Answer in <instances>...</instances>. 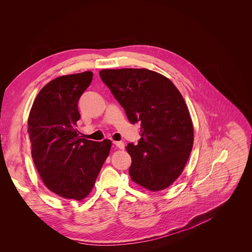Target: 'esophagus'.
<instances>
[{
    "label": "esophagus",
    "mask_w": 252,
    "mask_h": 252,
    "mask_svg": "<svg viewBox=\"0 0 252 252\" xmlns=\"http://www.w3.org/2000/svg\"><path fill=\"white\" fill-rule=\"evenodd\" d=\"M113 144L119 149H125V144L123 142H113Z\"/></svg>",
    "instance_id": "34e87169"
}]
</instances>
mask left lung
Here are the masks:
<instances>
[{
  "label": "left lung",
  "mask_w": 252,
  "mask_h": 252,
  "mask_svg": "<svg viewBox=\"0 0 252 252\" xmlns=\"http://www.w3.org/2000/svg\"><path fill=\"white\" fill-rule=\"evenodd\" d=\"M99 75L128 121L141 125L139 143L126 146L131 180L151 191L168 188L181 174L193 145L182 95L168 78L147 69L101 70Z\"/></svg>",
  "instance_id": "1"
}]
</instances>
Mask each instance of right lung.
<instances>
[{
    "label": "right lung",
    "instance_id": "1",
    "mask_svg": "<svg viewBox=\"0 0 252 252\" xmlns=\"http://www.w3.org/2000/svg\"><path fill=\"white\" fill-rule=\"evenodd\" d=\"M92 78L87 71L50 81L28 117L33 162L45 187L63 198L81 200L90 193L111 148L110 140L89 141L76 128L78 101Z\"/></svg>",
    "mask_w": 252,
    "mask_h": 252
}]
</instances>
